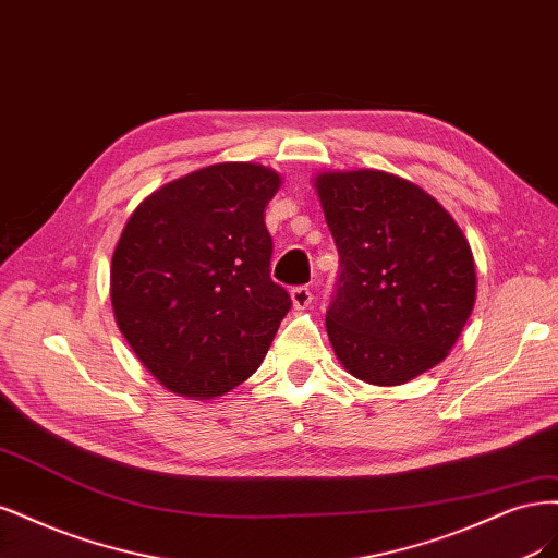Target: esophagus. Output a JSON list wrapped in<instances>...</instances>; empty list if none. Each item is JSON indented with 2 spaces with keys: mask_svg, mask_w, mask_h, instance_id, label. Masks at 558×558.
I'll list each match as a JSON object with an SVG mask.
<instances>
[{
  "mask_svg": "<svg viewBox=\"0 0 558 558\" xmlns=\"http://www.w3.org/2000/svg\"><path fill=\"white\" fill-rule=\"evenodd\" d=\"M290 296H292L294 311H305L311 305V301H313V292L308 290V287H294V290L290 292Z\"/></svg>",
  "mask_w": 558,
  "mask_h": 558,
  "instance_id": "obj_1",
  "label": "esophagus"
}]
</instances>
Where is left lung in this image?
Segmentation results:
<instances>
[{
	"instance_id": "left-lung-1",
	"label": "left lung",
	"mask_w": 558,
	"mask_h": 558,
	"mask_svg": "<svg viewBox=\"0 0 558 558\" xmlns=\"http://www.w3.org/2000/svg\"><path fill=\"white\" fill-rule=\"evenodd\" d=\"M315 192L340 257L327 311L338 362L377 387L415 380L473 313L469 239L434 196L387 171H322Z\"/></svg>"
}]
</instances>
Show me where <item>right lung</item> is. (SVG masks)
Here are the masks:
<instances>
[{"mask_svg":"<svg viewBox=\"0 0 558 558\" xmlns=\"http://www.w3.org/2000/svg\"><path fill=\"white\" fill-rule=\"evenodd\" d=\"M282 178L222 161L161 185L124 225L111 259L118 329L155 380L208 401L253 375L292 305L271 280L264 208Z\"/></svg>","mask_w":558,"mask_h":558,"instance_id":"obj_1","label":"right lung"}]
</instances>
